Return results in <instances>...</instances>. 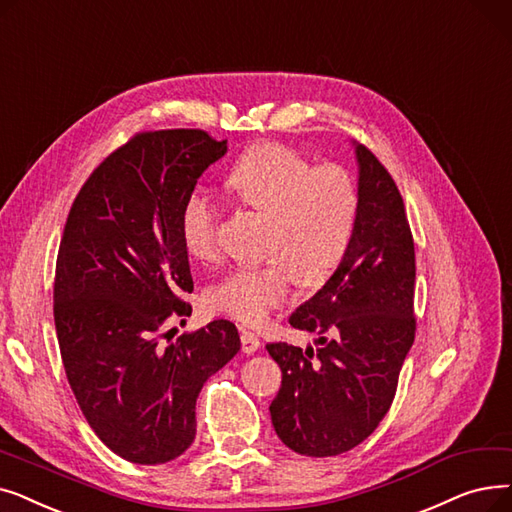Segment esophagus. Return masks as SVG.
<instances>
[{
    "label": "esophagus",
    "instance_id": "1",
    "mask_svg": "<svg viewBox=\"0 0 512 512\" xmlns=\"http://www.w3.org/2000/svg\"><path fill=\"white\" fill-rule=\"evenodd\" d=\"M260 348V339L252 331H241V350L243 354H254Z\"/></svg>",
    "mask_w": 512,
    "mask_h": 512
}]
</instances>
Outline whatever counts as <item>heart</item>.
Instances as JSON below:
<instances>
[{"label": "heart", "instance_id": "1", "mask_svg": "<svg viewBox=\"0 0 512 512\" xmlns=\"http://www.w3.org/2000/svg\"><path fill=\"white\" fill-rule=\"evenodd\" d=\"M225 187L241 206L266 216L262 254L269 260L231 271L208 289L206 300L212 310L256 327L287 302L294 275L304 285H319L344 260L358 223L360 193L346 168L316 166L281 143L243 154L227 173ZM216 229V206L202 193H191L179 216L187 256L216 260Z\"/></svg>", "mask_w": 512, "mask_h": 512}]
</instances>
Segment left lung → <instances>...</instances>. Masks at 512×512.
Instances as JSON below:
<instances>
[{
	"instance_id": "obj_1",
	"label": "left lung",
	"mask_w": 512,
	"mask_h": 512,
	"mask_svg": "<svg viewBox=\"0 0 512 512\" xmlns=\"http://www.w3.org/2000/svg\"><path fill=\"white\" fill-rule=\"evenodd\" d=\"M360 210L344 260L289 316L319 333L306 352L266 344L283 381L271 402L279 440L304 456H337L377 429L394 402L415 342V241L400 191L385 166L354 143Z\"/></svg>"
}]
</instances>
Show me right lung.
<instances>
[{"instance_id":"right-lung-1","label":"right lung","mask_w":512,"mask_h":512,"mask_svg":"<svg viewBox=\"0 0 512 512\" xmlns=\"http://www.w3.org/2000/svg\"><path fill=\"white\" fill-rule=\"evenodd\" d=\"M225 154L198 129L135 135L93 170L60 241L54 321L70 389L95 435L137 465L191 446L202 387L241 346L225 319L160 342L168 319L191 314L183 202Z\"/></svg>"}]
</instances>
